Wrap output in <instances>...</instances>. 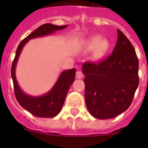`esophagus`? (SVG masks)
I'll list each match as a JSON object with an SVG mask.
<instances>
[{"mask_svg": "<svg viewBox=\"0 0 148 148\" xmlns=\"http://www.w3.org/2000/svg\"><path fill=\"white\" fill-rule=\"evenodd\" d=\"M76 77L78 79H81L84 77V74L81 71H77L76 73Z\"/></svg>", "mask_w": 148, "mask_h": 148, "instance_id": "esophagus-1", "label": "esophagus"}]
</instances>
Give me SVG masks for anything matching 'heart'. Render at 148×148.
Here are the masks:
<instances>
[{
	"label": "heart",
	"instance_id": "b5f03b06",
	"mask_svg": "<svg viewBox=\"0 0 148 148\" xmlns=\"http://www.w3.org/2000/svg\"><path fill=\"white\" fill-rule=\"evenodd\" d=\"M108 48V43L107 40H102V38L100 36H95L89 41L87 50L89 51H94L97 49L96 56L97 58H101V56L104 54Z\"/></svg>",
	"mask_w": 148,
	"mask_h": 148
}]
</instances>
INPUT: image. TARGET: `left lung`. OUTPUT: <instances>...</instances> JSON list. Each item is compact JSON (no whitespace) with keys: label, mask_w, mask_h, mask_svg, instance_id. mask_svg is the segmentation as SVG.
<instances>
[{"label":"left lung","mask_w":148,"mask_h":148,"mask_svg":"<svg viewBox=\"0 0 148 148\" xmlns=\"http://www.w3.org/2000/svg\"><path fill=\"white\" fill-rule=\"evenodd\" d=\"M139 62L133 45L117 29L112 53L98 63L85 62V102L88 111L98 119L117 117L131 106L139 84Z\"/></svg>","instance_id":"obj_1"}]
</instances>
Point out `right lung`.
Segmentation results:
<instances>
[{
  "instance_id": "add662e5",
  "label": "right lung",
  "mask_w": 148,
  "mask_h": 148,
  "mask_svg": "<svg viewBox=\"0 0 148 148\" xmlns=\"http://www.w3.org/2000/svg\"><path fill=\"white\" fill-rule=\"evenodd\" d=\"M67 27V25L57 26L52 24H43L32 33L30 34L24 40H21L16 51L15 58L11 67V77L14 84L15 97L17 99V102L20 103V105L36 117H53L59 114L60 109L64 105L70 87L75 79L76 69L74 68L64 71L60 74L59 78L49 92L40 97H33L26 95L20 88L15 77L16 64L22 48L30 39L51 34L54 31L63 30Z\"/></svg>"
}]
</instances>
